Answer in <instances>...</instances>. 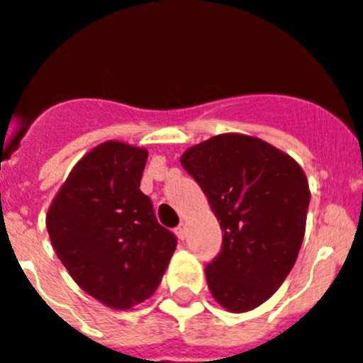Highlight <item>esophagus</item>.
<instances>
[{"mask_svg": "<svg viewBox=\"0 0 363 363\" xmlns=\"http://www.w3.org/2000/svg\"><path fill=\"white\" fill-rule=\"evenodd\" d=\"M175 235H177L179 240H184V238H186V228H184V223H181L179 228H175Z\"/></svg>", "mask_w": 363, "mask_h": 363, "instance_id": "34e87169", "label": "esophagus"}]
</instances>
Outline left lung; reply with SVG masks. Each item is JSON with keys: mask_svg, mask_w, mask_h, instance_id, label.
I'll use <instances>...</instances> for the list:
<instances>
[{"mask_svg": "<svg viewBox=\"0 0 363 363\" xmlns=\"http://www.w3.org/2000/svg\"><path fill=\"white\" fill-rule=\"evenodd\" d=\"M181 164L206 193L223 231L222 250L206 267L213 297L229 311L259 306L286 279L303 243L310 206L303 168L243 134L195 145Z\"/></svg>", "mask_w": 363, "mask_h": 363, "instance_id": "8db88e82", "label": "left lung"}]
</instances>
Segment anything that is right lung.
Masks as SVG:
<instances>
[{"instance_id": "obj_1", "label": "right lung", "mask_w": 363, "mask_h": 363, "mask_svg": "<svg viewBox=\"0 0 363 363\" xmlns=\"http://www.w3.org/2000/svg\"><path fill=\"white\" fill-rule=\"evenodd\" d=\"M148 152L105 141L80 159L46 215L57 256L84 292L128 310L155 292L177 247L140 189Z\"/></svg>"}]
</instances>
